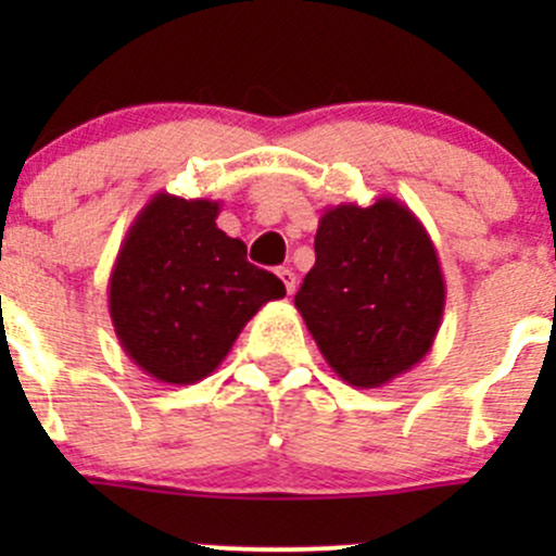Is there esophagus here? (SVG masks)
I'll return each mask as SVG.
<instances>
[{
  "instance_id": "obj_1",
  "label": "esophagus",
  "mask_w": 556,
  "mask_h": 556,
  "mask_svg": "<svg viewBox=\"0 0 556 556\" xmlns=\"http://www.w3.org/2000/svg\"><path fill=\"white\" fill-rule=\"evenodd\" d=\"M277 277L282 279V285H285V290H288V295H293L295 293V274L290 271V268H279Z\"/></svg>"
}]
</instances>
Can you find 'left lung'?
I'll return each instance as SVG.
<instances>
[{
  "instance_id": "8db88e82",
  "label": "left lung",
  "mask_w": 556,
  "mask_h": 556,
  "mask_svg": "<svg viewBox=\"0 0 556 556\" xmlns=\"http://www.w3.org/2000/svg\"><path fill=\"white\" fill-rule=\"evenodd\" d=\"M314 255L295 309L325 363L361 390L412 371L446 304L439 252L419 217L392 195L325 206Z\"/></svg>"
}]
</instances>
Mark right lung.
<instances>
[{"label": "right lung", "instance_id": "1", "mask_svg": "<svg viewBox=\"0 0 556 556\" xmlns=\"http://www.w3.org/2000/svg\"><path fill=\"white\" fill-rule=\"evenodd\" d=\"M220 201L155 193L134 217L110 274L112 328L123 352L164 384L210 377L261 306L285 295L217 228Z\"/></svg>", "mask_w": 556, "mask_h": 556}]
</instances>
